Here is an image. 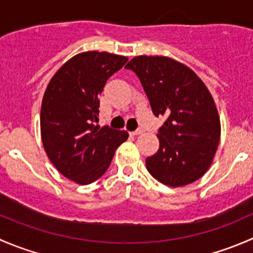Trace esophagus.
<instances>
[{"label": "esophagus", "instance_id": "esophagus-1", "mask_svg": "<svg viewBox=\"0 0 253 253\" xmlns=\"http://www.w3.org/2000/svg\"><path fill=\"white\" fill-rule=\"evenodd\" d=\"M143 132H144V131H143L142 128H138V129H136L134 132H132V134H133V136H138V134H142Z\"/></svg>", "mask_w": 253, "mask_h": 253}]
</instances>
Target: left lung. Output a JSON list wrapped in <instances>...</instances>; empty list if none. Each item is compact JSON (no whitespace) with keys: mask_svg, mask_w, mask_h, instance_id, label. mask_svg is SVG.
Listing matches in <instances>:
<instances>
[{"mask_svg":"<svg viewBox=\"0 0 253 253\" xmlns=\"http://www.w3.org/2000/svg\"><path fill=\"white\" fill-rule=\"evenodd\" d=\"M141 81L159 128V149L145 159L159 182L181 187L211 167L220 141V119L208 88L191 68L165 56H137L126 65Z\"/></svg>","mask_w":253,"mask_h":253,"instance_id":"8db88e82","label":"left lung"}]
</instances>
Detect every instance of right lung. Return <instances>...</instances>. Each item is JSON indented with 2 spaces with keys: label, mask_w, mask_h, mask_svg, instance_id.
I'll list each match as a JSON object with an SVG mask.
<instances>
[{
  "label": "right lung",
  "mask_w": 253,
  "mask_h": 253,
  "mask_svg": "<svg viewBox=\"0 0 253 253\" xmlns=\"http://www.w3.org/2000/svg\"><path fill=\"white\" fill-rule=\"evenodd\" d=\"M128 61L99 51L78 53L53 75L40 111L42 141L48 159L65 177L88 185L105 174L126 131L100 127L99 95L106 81Z\"/></svg>",
  "instance_id": "add662e5"
}]
</instances>
